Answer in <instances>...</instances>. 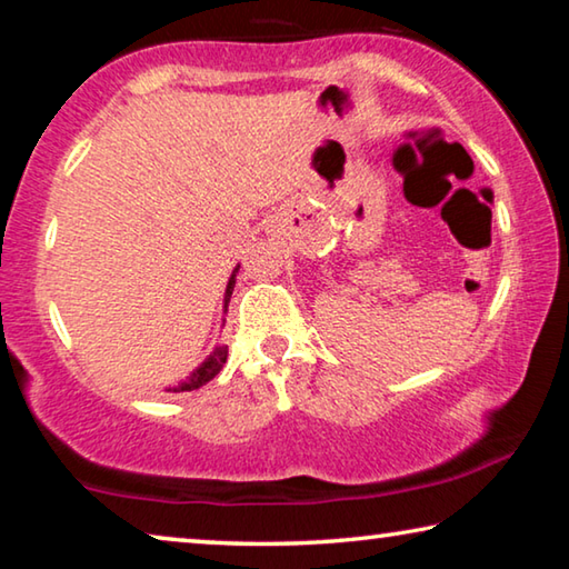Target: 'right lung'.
<instances>
[{"label":"right lung","instance_id":"add662e5","mask_svg":"<svg viewBox=\"0 0 569 569\" xmlns=\"http://www.w3.org/2000/svg\"><path fill=\"white\" fill-rule=\"evenodd\" d=\"M238 268H240V266H236V271H233V276H230L228 288H226V298H223V301H226V303H223L226 311H228L230 293H233V286H236V273H238ZM226 359H228V346H216L213 353H210L208 359H206L203 363H200L196 371L190 373L188 381H182L180 387H176L172 391H192V389H200V387H203V383H208L210 379H213L220 369H223Z\"/></svg>","mask_w":569,"mask_h":569}]
</instances>
